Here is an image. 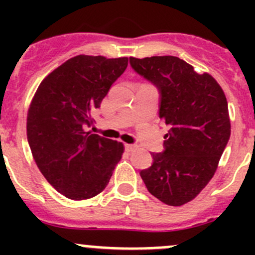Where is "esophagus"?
<instances>
[{
    "instance_id": "obj_1",
    "label": "esophagus",
    "mask_w": 255,
    "mask_h": 255,
    "mask_svg": "<svg viewBox=\"0 0 255 255\" xmlns=\"http://www.w3.org/2000/svg\"><path fill=\"white\" fill-rule=\"evenodd\" d=\"M125 148H126V150L128 151V153H132V151L137 150V148H138V146L135 145V144H126V145H125Z\"/></svg>"
}]
</instances>
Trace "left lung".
<instances>
[{
  "mask_svg": "<svg viewBox=\"0 0 255 255\" xmlns=\"http://www.w3.org/2000/svg\"><path fill=\"white\" fill-rule=\"evenodd\" d=\"M135 73L160 92L159 117L169 130L164 151L140 171L146 189L169 206L194 200L210 182L231 135L228 104L210 74L171 55L129 58Z\"/></svg>",
  "mask_w": 255,
  "mask_h": 255,
  "instance_id": "left-lung-1",
  "label": "left lung"
}]
</instances>
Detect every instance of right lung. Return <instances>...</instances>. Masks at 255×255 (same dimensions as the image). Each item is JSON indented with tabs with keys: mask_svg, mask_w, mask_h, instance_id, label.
Here are the masks:
<instances>
[{
	"mask_svg": "<svg viewBox=\"0 0 255 255\" xmlns=\"http://www.w3.org/2000/svg\"><path fill=\"white\" fill-rule=\"evenodd\" d=\"M128 58L78 55L40 82L27 115V138L40 173L58 192L86 200L104 191L125 146L87 132Z\"/></svg>",
	"mask_w": 255,
	"mask_h": 255,
	"instance_id": "1",
	"label": "right lung"
}]
</instances>
